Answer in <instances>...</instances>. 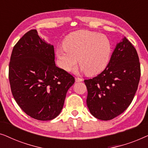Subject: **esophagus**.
<instances>
[{"label": "esophagus", "mask_w": 148, "mask_h": 148, "mask_svg": "<svg viewBox=\"0 0 148 148\" xmlns=\"http://www.w3.org/2000/svg\"><path fill=\"white\" fill-rule=\"evenodd\" d=\"M83 79H82V78H79V77H76L75 78V82H83Z\"/></svg>", "instance_id": "1"}]
</instances>
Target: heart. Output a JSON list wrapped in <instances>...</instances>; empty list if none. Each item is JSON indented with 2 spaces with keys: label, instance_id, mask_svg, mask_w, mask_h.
<instances>
[{
  "label": "heart",
  "instance_id": "1",
  "mask_svg": "<svg viewBox=\"0 0 148 148\" xmlns=\"http://www.w3.org/2000/svg\"><path fill=\"white\" fill-rule=\"evenodd\" d=\"M63 47L56 51L60 67L66 72L73 71L79 59L82 71L88 75L104 71L112 52L111 42L107 36L86 30L70 34L64 40Z\"/></svg>",
  "mask_w": 148,
  "mask_h": 148
}]
</instances>
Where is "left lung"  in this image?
<instances>
[{
    "label": "left lung",
    "mask_w": 148,
    "mask_h": 148,
    "mask_svg": "<svg viewBox=\"0 0 148 148\" xmlns=\"http://www.w3.org/2000/svg\"><path fill=\"white\" fill-rule=\"evenodd\" d=\"M137 52L125 37L116 44L108 65L95 77L84 81L87 106L96 119L108 121L131 104L140 79Z\"/></svg>",
    "instance_id": "8db88e82"
}]
</instances>
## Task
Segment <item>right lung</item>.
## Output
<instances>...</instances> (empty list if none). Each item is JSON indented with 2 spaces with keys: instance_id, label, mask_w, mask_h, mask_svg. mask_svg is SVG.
Here are the masks:
<instances>
[{
  "instance_id": "1",
  "label": "right lung",
  "mask_w": 148,
  "mask_h": 148,
  "mask_svg": "<svg viewBox=\"0 0 148 148\" xmlns=\"http://www.w3.org/2000/svg\"><path fill=\"white\" fill-rule=\"evenodd\" d=\"M9 78L16 102L39 121L52 120L60 114L75 83L71 75L56 66L54 46L42 40L36 29L27 32L14 46Z\"/></svg>"
}]
</instances>
